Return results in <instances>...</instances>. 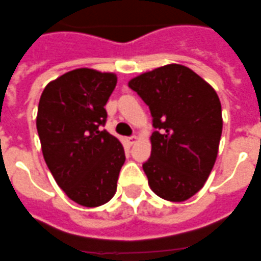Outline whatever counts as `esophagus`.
<instances>
[{"label":"esophagus","instance_id":"34e87169","mask_svg":"<svg viewBox=\"0 0 261 261\" xmlns=\"http://www.w3.org/2000/svg\"><path fill=\"white\" fill-rule=\"evenodd\" d=\"M135 141H137V135H131V137H128V138H127V142H128L130 145L134 144Z\"/></svg>","mask_w":261,"mask_h":261}]
</instances>
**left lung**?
<instances>
[{"instance_id":"obj_1","label":"left lung","mask_w":261,"mask_h":261,"mask_svg":"<svg viewBox=\"0 0 261 261\" xmlns=\"http://www.w3.org/2000/svg\"><path fill=\"white\" fill-rule=\"evenodd\" d=\"M153 117L152 153L142 164L157 196L186 201L204 186L214 168L222 135L216 91L194 71L168 64L131 79Z\"/></svg>"}]
</instances>
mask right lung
<instances>
[{
  "label": "right lung",
  "instance_id": "1",
  "mask_svg": "<svg viewBox=\"0 0 261 261\" xmlns=\"http://www.w3.org/2000/svg\"><path fill=\"white\" fill-rule=\"evenodd\" d=\"M115 73L77 68L47 83L37 115L43 159L53 178L79 205L99 206L116 193L124 149L107 130L105 104Z\"/></svg>",
  "mask_w": 261,
  "mask_h": 261
}]
</instances>
